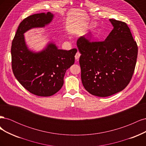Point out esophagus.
Masks as SVG:
<instances>
[{"label": "esophagus", "instance_id": "34e87169", "mask_svg": "<svg viewBox=\"0 0 146 146\" xmlns=\"http://www.w3.org/2000/svg\"><path fill=\"white\" fill-rule=\"evenodd\" d=\"M80 53L79 52H77L76 53V55H75V58H76V60H78L79 58H80Z\"/></svg>", "mask_w": 146, "mask_h": 146}]
</instances>
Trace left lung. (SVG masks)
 <instances>
[{
	"mask_svg": "<svg viewBox=\"0 0 146 146\" xmlns=\"http://www.w3.org/2000/svg\"><path fill=\"white\" fill-rule=\"evenodd\" d=\"M109 21L113 29L104 41L90 42L85 36L77 41L79 63L85 90L92 95L108 97L122 91L133 76L138 46L126 23Z\"/></svg>",
	"mask_w": 146,
	"mask_h": 146,
	"instance_id": "left-lung-1",
	"label": "left lung"
}]
</instances>
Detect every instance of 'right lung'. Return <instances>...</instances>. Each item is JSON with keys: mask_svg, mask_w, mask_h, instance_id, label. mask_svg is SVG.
Here are the masks:
<instances>
[{"mask_svg": "<svg viewBox=\"0 0 146 146\" xmlns=\"http://www.w3.org/2000/svg\"><path fill=\"white\" fill-rule=\"evenodd\" d=\"M54 15L50 12L35 14L20 23L12 42L11 66L13 74L30 93L48 97L55 94L63 85L66 70L74 63L76 48L58 49L49 42L45 48L35 52L26 45L24 33L33 28L44 27Z\"/></svg>", "mask_w": 146, "mask_h": 146, "instance_id": "1", "label": "right lung"}]
</instances>
